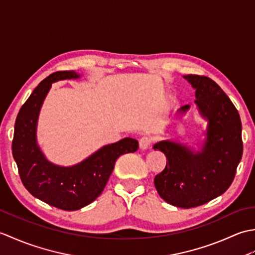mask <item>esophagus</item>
I'll use <instances>...</instances> for the list:
<instances>
[{
    "label": "esophagus",
    "instance_id": "obj_1",
    "mask_svg": "<svg viewBox=\"0 0 255 255\" xmlns=\"http://www.w3.org/2000/svg\"><path fill=\"white\" fill-rule=\"evenodd\" d=\"M151 143H152V139H151L148 136H143V137L140 138V140H139V147H140V149H142V150L148 149Z\"/></svg>",
    "mask_w": 255,
    "mask_h": 255
}]
</instances>
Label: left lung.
<instances>
[{
    "label": "left lung",
    "instance_id": "8db88e82",
    "mask_svg": "<svg viewBox=\"0 0 255 255\" xmlns=\"http://www.w3.org/2000/svg\"><path fill=\"white\" fill-rule=\"evenodd\" d=\"M184 78L196 90L195 103L208 119L207 139L196 153L180 143H155L153 149L163 152L167 162L154 185L167 204L194 208L223 195L234 182L243 153L242 125L238 110L214 80L196 74Z\"/></svg>",
    "mask_w": 255,
    "mask_h": 255
}]
</instances>
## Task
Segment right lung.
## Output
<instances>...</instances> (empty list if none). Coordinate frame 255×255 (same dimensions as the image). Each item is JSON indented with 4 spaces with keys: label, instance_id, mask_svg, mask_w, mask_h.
<instances>
[{
    "label": "right lung",
    "instance_id": "right-lung-1",
    "mask_svg": "<svg viewBox=\"0 0 255 255\" xmlns=\"http://www.w3.org/2000/svg\"><path fill=\"white\" fill-rule=\"evenodd\" d=\"M74 71H58L37 85L15 122L12 152L19 177L32 196L62 210H78L100 196L122 154L139 148L136 139L125 138L108 144L90 158L71 167H61L48 162L36 143V124L42 102L52 82L75 79Z\"/></svg>",
    "mask_w": 255,
    "mask_h": 255
}]
</instances>
